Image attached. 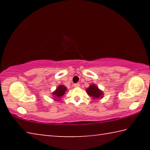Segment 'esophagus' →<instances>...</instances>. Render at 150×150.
Masks as SVG:
<instances>
[{"mask_svg": "<svg viewBox=\"0 0 150 150\" xmlns=\"http://www.w3.org/2000/svg\"><path fill=\"white\" fill-rule=\"evenodd\" d=\"M73 87H74L75 88H78V87H80L79 83H75V84L73 85Z\"/></svg>", "mask_w": 150, "mask_h": 150, "instance_id": "1", "label": "esophagus"}]
</instances>
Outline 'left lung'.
Returning a JSON list of instances; mask_svg holds the SVG:
<instances>
[{
	"mask_svg": "<svg viewBox=\"0 0 150 150\" xmlns=\"http://www.w3.org/2000/svg\"><path fill=\"white\" fill-rule=\"evenodd\" d=\"M86 92L87 93L88 96H91V98H92L93 100L102 98L104 95L103 91H101L100 88L95 84L90 85L89 87L86 88Z\"/></svg>",
	"mask_w": 150,
	"mask_h": 150,
	"instance_id": "1",
	"label": "left lung"
}]
</instances>
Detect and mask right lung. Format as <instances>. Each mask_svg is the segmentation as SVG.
<instances>
[{
    "instance_id": "add662e5",
    "label": "right lung",
    "mask_w": 150,
    "mask_h": 150,
    "mask_svg": "<svg viewBox=\"0 0 150 150\" xmlns=\"http://www.w3.org/2000/svg\"><path fill=\"white\" fill-rule=\"evenodd\" d=\"M67 90V88L65 85H60L58 86L54 92L52 93V96H54L53 99L54 100H60L62 99V96L65 95V93Z\"/></svg>"
}]
</instances>
